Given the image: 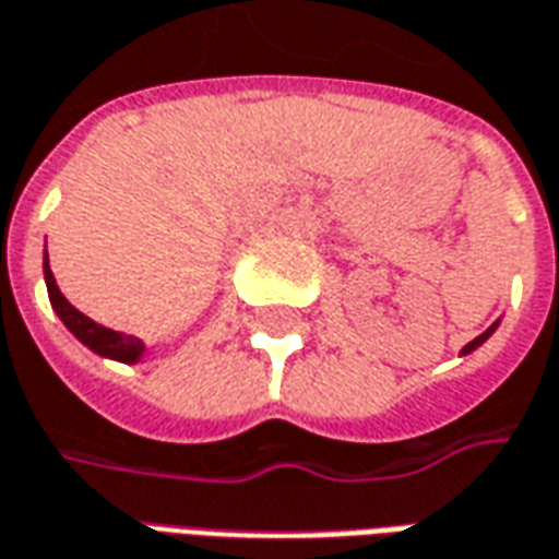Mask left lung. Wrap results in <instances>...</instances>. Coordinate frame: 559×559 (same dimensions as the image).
<instances>
[{
    "instance_id": "left-lung-1",
    "label": "left lung",
    "mask_w": 559,
    "mask_h": 559,
    "mask_svg": "<svg viewBox=\"0 0 559 559\" xmlns=\"http://www.w3.org/2000/svg\"><path fill=\"white\" fill-rule=\"evenodd\" d=\"M497 326H499V320H497V323H490V326H487V330H484V333L478 335V338H472L469 345L463 347V350H460V354H472V350H475V347H481L484 342H487V338H490V335H493V330H497Z\"/></svg>"
}]
</instances>
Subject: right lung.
Returning <instances> with one entry per match:
<instances>
[{
    "label": "right lung",
    "mask_w": 559,
    "mask_h": 559,
    "mask_svg": "<svg viewBox=\"0 0 559 559\" xmlns=\"http://www.w3.org/2000/svg\"><path fill=\"white\" fill-rule=\"evenodd\" d=\"M45 284H48L50 306H53V311L60 314V320L66 323V330L75 335L81 345H87L93 354L108 357V360H120V362L142 360V354H144L142 338L115 333V330H108V326H103V323L90 320L87 314H81V311H78L66 296H62L60 287H57V278H53V272H50L48 253H45Z\"/></svg>",
    "instance_id": "add662e5"
}]
</instances>
